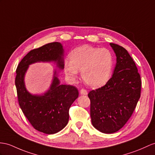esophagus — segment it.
I'll list each match as a JSON object with an SVG mask.
<instances>
[{"label":"esophagus","instance_id":"obj_1","mask_svg":"<svg viewBox=\"0 0 155 155\" xmlns=\"http://www.w3.org/2000/svg\"><path fill=\"white\" fill-rule=\"evenodd\" d=\"M80 94H81V95H87L88 93H87V91L85 89H82L80 91Z\"/></svg>","mask_w":155,"mask_h":155}]
</instances>
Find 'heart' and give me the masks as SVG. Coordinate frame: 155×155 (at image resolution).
<instances>
[{"mask_svg":"<svg viewBox=\"0 0 155 155\" xmlns=\"http://www.w3.org/2000/svg\"><path fill=\"white\" fill-rule=\"evenodd\" d=\"M66 60L64 70L71 80L77 78L79 71L85 84L91 87H99L106 84L110 77L114 57L107 48L84 45L75 48Z\"/></svg>","mask_w":155,"mask_h":155,"instance_id":"obj_1","label":"heart"}]
</instances>
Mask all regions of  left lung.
Segmentation results:
<instances>
[{
	"instance_id": "obj_1",
	"label": "left lung",
	"mask_w": 155,
	"mask_h": 155,
	"mask_svg": "<svg viewBox=\"0 0 155 155\" xmlns=\"http://www.w3.org/2000/svg\"><path fill=\"white\" fill-rule=\"evenodd\" d=\"M110 45L116 56L112 76L88 94L92 124L104 134H113L125 125L136 107L141 87L140 75L128 52L118 45Z\"/></svg>"
}]
</instances>
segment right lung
<instances>
[{"instance_id":"right-lung-1","label":"right lung","mask_w":155,"mask_h":155,"mask_svg":"<svg viewBox=\"0 0 155 155\" xmlns=\"http://www.w3.org/2000/svg\"><path fill=\"white\" fill-rule=\"evenodd\" d=\"M64 51L62 44L53 42L33 49L21 60L16 69L15 85L22 112L37 131L54 134L62 130L69 120V108L79 95L74 86L62 85L54 70L50 87L41 95H33L25 85V75L29 65L36 62H54L64 69Z\"/></svg>"}]
</instances>
